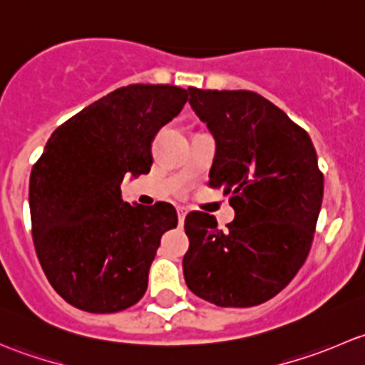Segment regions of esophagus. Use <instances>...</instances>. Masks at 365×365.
Masks as SVG:
<instances>
[{"mask_svg": "<svg viewBox=\"0 0 365 365\" xmlns=\"http://www.w3.org/2000/svg\"><path fill=\"white\" fill-rule=\"evenodd\" d=\"M176 212H178L180 224H183V220H185V215H187V210L183 208V206H178V208H176Z\"/></svg>", "mask_w": 365, "mask_h": 365, "instance_id": "34e87169", "label": "esophagus"}]
</instances>
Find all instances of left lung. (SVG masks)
Here are the masks:
<instances>
[{
    "label": "left lung",
    "mask_w": 365,
    "mask_h": 365,
    "mask_svg": "<svg viewBox=\"0 0 365 365\" xmlns=\"http://www.w3.org/2000/svg\"><path fill=\"white\" fill-rule=\"evenodd\" d=\"M190 106L217 143L210 185L230 194L235 220L185 217L190 292L219 307H252L286 288L314 238L323 173L307 132L261 95L189 88Z\"/></svg>",
    "instance_id": "obj_1"
}]
</instances>
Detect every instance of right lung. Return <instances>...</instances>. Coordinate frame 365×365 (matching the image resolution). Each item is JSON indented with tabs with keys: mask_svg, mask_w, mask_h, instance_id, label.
I'll use <instances>...</instances> for the list:
<instances>
[{
	"mask_svg": "<svg viewBox=\"0 0 365 365\" xmlns=\"http://www.w3.org/2000/svg\"><path fill=\"white\" fill-rule=\"evenodd\" d=\"M189 91L128 84L73 114L51 134L29 176L31 235L42 270L70 305L111 314L138 304L175 206L128 205L125 175L150 171L152 141Z\"/></svg>",
	"mask_w": 365,
	"mask_h": 365,
	"instance_id": "1",
	"label": "right lung"
}]
</instances>
